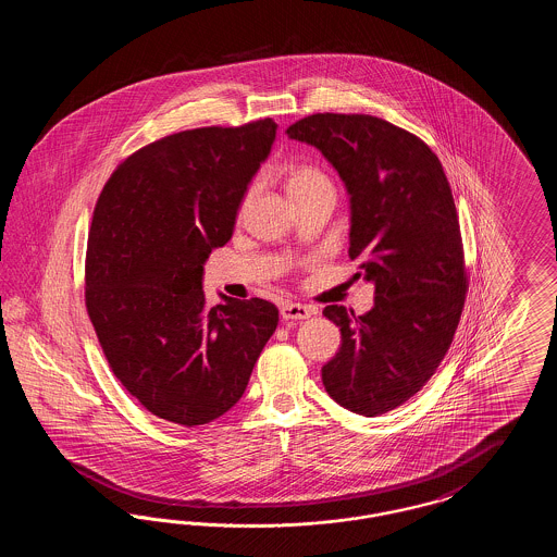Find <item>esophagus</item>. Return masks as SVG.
<instances>
[{
  "label": "esophagus",
  "mask_w": 557,
  "mask_h": 557,
  "mask_svg": "<svg viewBox=\"0 0 557 557\" xmlns=\"http://www.w3.org/2000/svg\"><path fill=\"white\" fill-rule=\"evenodd\" d=\"M282 319L286 321H300V319H309L313 315V309L307 307V305H300V302H288L282 307Z\"/></svg>",
  "instance_id": "34e87169"
}]
</instances>
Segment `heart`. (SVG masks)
<instances>
[{"instance_id":"1","label":"heart","mask_w":557,"mask_h":557,"mask_svg":"<svg viewBox=\"0 0 557 557\" xmlns=\"http://www.w3.org/2000/svg\"><path fill=\"white\" fill-rule=\"evenodd\" d=\"M319 184H327V180L319 173L315 166H309V164H296L292 166L290 173H288V180H286V187H288V194H298V191H305L309 187L319 186ZM255 187L248 189V194L244 196V205L250 200Z\"/></svg>"}]
</instances>
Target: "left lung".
Masks as SVG:
<instances>
[{"label":"left lung","instance_id":"1","mask_svg":"<svg viewBox=\"0 0 557 557\" xmlns=\"http://www.w3.org/2000/svg\"><path fill=\"white\" fill-rule=\"evenodd\" d=\"M288 137L318 148L345 182L348 257L375 298L366 315L338 305L341 350L321 368L327 395L375 418L413 397L443 361L466 300L459 221L441 160L420 137L370 114H311Z\"/></svg>","mask_w":557,"mask_h":557}]
</instances>
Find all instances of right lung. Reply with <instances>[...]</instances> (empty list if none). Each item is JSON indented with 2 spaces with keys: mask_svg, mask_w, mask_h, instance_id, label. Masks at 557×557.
<instances>
[{
  "mask_svg": "<svg viewBox=\"0 0 557 557\" xmlns=\"http://www.w3.org/2000/svg\"><path fill=\"white\" fill-rule=\"evenodd\" d=\"M277 125L173 133L123 160L87 239L85 305L110 370L150 413L202 425L238 403L277 327L263 298L209 309L212 248L225 246Z\"/></svg>",
  "mask_w": 557,
  "mask_h": 557,
  "instance_id": "add662e5",
  "label": "right lung"
}]
</instances>
